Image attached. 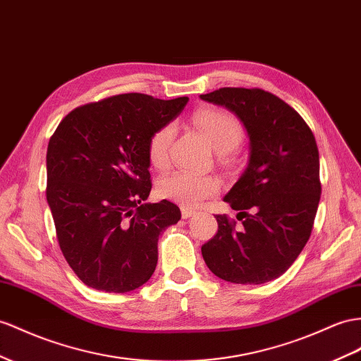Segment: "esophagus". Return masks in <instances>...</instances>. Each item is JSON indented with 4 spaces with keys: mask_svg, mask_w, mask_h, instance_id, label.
I'll return each instance as SVG.
<instances>
[{
    "mask_svg": "<svg viewBox=\"0 0 361 361\" xmlns=\"http://www.w3.org/2000/svg\"><path fill=\"white\" fill-rule=\"evenodd\" d=\"M195 215V212H193L192 209H189V207H181V216L184 218V219H189L190 216H193Z\"/></svg>",
    "mask_w": 361,
    "mask_h": 361,
    "instance_id": "1",
    "label": "esophagus"
}]
</instances>
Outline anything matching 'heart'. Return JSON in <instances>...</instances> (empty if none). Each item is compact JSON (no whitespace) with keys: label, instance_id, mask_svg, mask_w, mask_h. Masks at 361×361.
Segmentation results:
<instances>
[{"label":"heart","instance_id":"heart-1","mask_svg":"<svg viewBox=\"0 0 361 361\" xmlns=\"http://www.w3.org/2000/svg\"><path fill=\"white\" fill-rule=\"evenodd\" d=\"M192 122L204 134L209 143L219 154L235 151L243 142L244 129L239 120L226 109L204 108L197 111ZM175 128L168 123L160 126L147 142V159L155 169L168 166L169 146ZM221 189V181L214 175H197L190 172H172L164 175L157 184L160 197L172 200L181 206L195 207L202 200L215 195Z\"/></svg>","mask_w":361,"mask_h":361}]
</instances>
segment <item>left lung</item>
<instances>
[{
    "mask_svg": "<svg viewBox=\"0 0 361 361\" xmlns=\"http://www.w3.org/2000/svg\"><path fill=\"white\" fill-rule=\"evenodd\" d=\"M200 97L235 113L250 140L247 168L224 197L243 227L216 215L218 233L201 247L202 257L227 282H270L311 235L322 192L316 138L298 111L269 91L219 88Z\"/></svg>",
    "mask_w": 361,
    "mask_h": 361,
    "instance_id": "8db88e82",
    "label": "left lung"
}]
</instances>
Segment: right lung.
<instances>
[{"mask_svg": "<svg viewBox=\"0 0 361 361\" xmlns=\"http://www.w3.org/2000/svg\"><path fill=\"white\" fill-rule=\"evenodd\" d=\"M188 100L113 96L73 109L51 135L47 202L63 257L91 288L128 293L151 279L159 238L181 212L168 200L146 202L147 142Z\"/></svg>", "mask_w": 361, "mask_h": 361, "instance_id": "add662e5", "label": "right lung"}]
</instances>
